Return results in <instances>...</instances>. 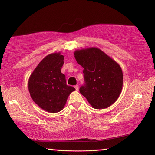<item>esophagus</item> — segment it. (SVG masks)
<instances>
[{"label":"esophagus","instance_id":"1","mask_svg":"<svg viewBox=\"0 0 155 155\" xmlns=\"http://www.w3.org/2000/svg\"><path fill=\"white\" fill-rule=\"evenodd\" d=\"M75 89H76V91H78V90H79V86H78V84H77V85H75Z\"/></svg>","mask_w":155,"mask_h":155}]
</instances>
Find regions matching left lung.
Listing matches in <instances>:
<instances>
[{
	"instance_id": "8db88e82",
	"label": "left lung",
	"mask_w": 155,
	"mask_h": 155,
	"mask_svg": "<svg viewBox=\"0 0 155 155\" xmlns=\"http://www.w3.org/2000/svg\"><path fill=\"white\" fill-rule=\"evenodd\" d=\"M75 60L84 68V84L80 88L93 108H108L121 92L123 73L120 66L96 47L76 50Z\"/></svg>"
}]
</instances>
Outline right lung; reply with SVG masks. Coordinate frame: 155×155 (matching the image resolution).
I'll use <instances>...</instances> for the list:
<instances>
[{
    "label": "right lung",
    "instance_id": "right-lung-1",
    "mask_svg": "<svg viewBox=\"0 0 155 155\" xmlns=\"http://www.w3.org/2000/svg\"><path fill=\"white\" fill-rule=\"evenodd\" d=\"M64 56L60 53L47 55L30 75L28 87L36 104L49 113L60 112L75 88L68 86L61 73Z\"/></svg>",
    "mask_w": 155,
    "mask_h": 155
}]
</instances>
